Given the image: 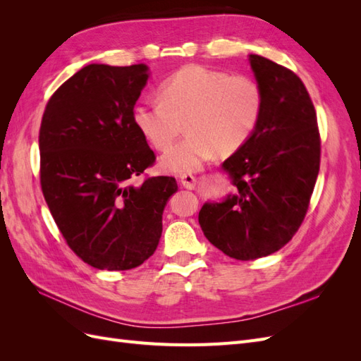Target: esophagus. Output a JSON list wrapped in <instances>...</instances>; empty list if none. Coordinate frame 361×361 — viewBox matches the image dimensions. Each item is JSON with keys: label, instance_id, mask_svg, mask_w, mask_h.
<instances>
[{"label": "esophagus", "instance_id": "obj_1", "mask_svg": "<svg viewBox=\"0 0 361 361\" xmlns=\"http://www.w3.org/2000/svg\"><path fill=\"white\" fill-rule=\"evenodd\" d=\"M180 183L183 188L194 190L195 188V178L191 173H183V174H180Z\"/></svg>", "mask_w": 361, "mask_h": 361}]
</instances>
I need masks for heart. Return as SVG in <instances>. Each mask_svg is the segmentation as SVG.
<instances>
[{"mask_svg": "<svg viewBox=\"0 0 361 361\" xmlns=\"http://www.w3.org/2000/svg\"><path fill=\"white\" fill-rule=\"evenodd\" d=\"M158 102L138 104L135 128L149 145L169 150L183 133L188 137L162 158L167 171L199 170L214 154L231 155L255 135L264 111V93L250 76L190 64L159 85Z\"/></svg>", "mask_w": 361, "mask_h": 361, "instance_id": "obj_1", "label": "heart"}]
</instances>
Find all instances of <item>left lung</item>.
I'll list each match as a JSON object with an SVG mask.
<instances>
[{
	"mask_svg": "<svg viewBox=\"0 0 361 361\" xmlns=\"http://www.w3.org/2000/svg\"><path fill=\"white\" fill-rule=\"evenodd\" d=\"M264 93L255 135L223 162L236 194L204 203L199 223L209 243L236 260L276 253L298 232L321 164V135L310 94L290 69L250 56Z\"/></svg>",
	"mask_w": 361,
	"mask_h": 361,
	"instance_id": "left-lung-1",
	"label": "left lung"
}]
</instances>
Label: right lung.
I'll return each instance as SVG.
<instances>
[{
    "mask_svg": "<svg viewBox=\"0 0 361 361\" xmlns=\"http://www.w3.org/2000/svg\"><path fill=\"white\" fill-rule=\"evenodd\" d=\"M147 66L89 64L64 81L39 130L43 197L64 241L97 269L140 267L158 247L171 176L135 179L155 164L133 111Z\"/></svg>",
    "mask_w": 361,
    "mask_h": 361,
    "instance_id": "add662e5",
    "label": "right lung"
}]
</instances>
